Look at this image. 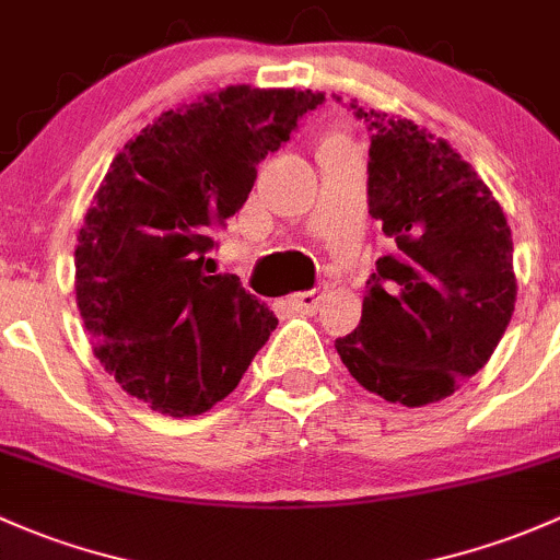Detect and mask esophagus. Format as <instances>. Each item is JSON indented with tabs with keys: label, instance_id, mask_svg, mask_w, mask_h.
<instances>
[{
	"label": "esophagus",
	"instance_id": "esophagus-1",
	"mask_svg": "<svg viewBox=\"0 0 560 560\" xmlns=\"http://www.w3.org/2000/svg\"><path fill=\"white\" fill-rule=\"evenodd\" d=\"M322 300H325V295H322L319 290H311V292H300V295H292L290 305L298 311V314H316Z\"/></svg>",
	"mask_w": 560,
	"mask_h": 560
}]
</instances>
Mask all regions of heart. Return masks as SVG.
Wrapping results in <instances>:
<instances>
[{
    "instance_id": "b5f03b06",
    "label": "heart",
    "mask_w": 560,
    "mask_h": 560,
    "mask_svg": "<svg viewBox=\"0 0 560 560\" xmlns=\"http://www.w3.org/2000/svg\"><path fill=\"white\" fill-rule=\"evenodd\" d=\"M335 139H340V137H329V139H327V141H335Z\"/></svg>"
}]
</instances>
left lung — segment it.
Segmentation results:
<instances>
[{"label":"left lung","mask_w":560,"mask_h":560,"mask_svg":"<svg viewBox=\"0 0 560 560\" xmlns=\"http://www.w3.org/2000/svg\"><path fill=\"white\" fill-rule=\"evenodd\" d=\"M368 198L397 244L375 262L362 322L335 340L357 384L421 408L451 397L488 362L515 311L513 233L478 172L445 139L368 109Z\"/></svg>","instance_id":"8db88e82"}]
</instances>
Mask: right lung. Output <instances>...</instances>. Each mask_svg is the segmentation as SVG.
<instances>
[{"label":"right lung","mask_w":560,"mask_h":560,"mask_svg":"<svg viewBox=\"0 0 560 560\" xmlns=\"http://www.w3.org/2000/svg\"><path fill=\"white\" fill-rule=\"evenodd\" d=\"M322 102L319 91L228 85L158 115L109 163L82 217L74 292L93 354L147 408L206 413L279 325L238 276H209L203 260L257 163Z\"/></svg>","instance_id":"obj_1"}]
</instances>
